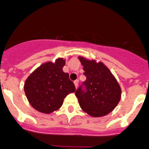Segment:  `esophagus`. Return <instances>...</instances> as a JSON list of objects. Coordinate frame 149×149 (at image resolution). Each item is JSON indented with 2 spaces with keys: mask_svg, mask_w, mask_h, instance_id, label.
<instances>
[{
  "mask_svg": "<svg viewBox=\"0 0 149 149\" xmlns=\"http://www.w3.org/2000/svg\"><path fill=\"white\" fill-rule=\"evenodd\" d=\"M74 84H75V87H76V88H77L78 85H79V79L74 81Z\"/></svg>",
  "mask_w": 149,
  "mask_h": 149,
  "instance_id": "1",
  "label": "esophagus"
}]
</instances>
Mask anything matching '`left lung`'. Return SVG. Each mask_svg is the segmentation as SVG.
<instances>
[{"instance_id":"1","label":"left lung","mask_w":149,"mask_h":149,"mask_svg":"<svg viewBox=\"0 0 149 149\" xmlns=\"http://www.w3.org/2000/svg\"><path fill=\"white\" fill-rule=\"evenodd\" d=\"M86 80L76 91L81 109L91 116H103L113 111L121 98V88L114 76L102 62L79 57Z\"/></svg>"}]
</instances>
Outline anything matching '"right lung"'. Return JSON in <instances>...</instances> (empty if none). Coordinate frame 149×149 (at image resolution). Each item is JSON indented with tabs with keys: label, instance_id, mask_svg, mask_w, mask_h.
<instances>
[{
	"label": "right lung",
	"instance_id": "add662e5",
	"mask_svg": "<svg viewBox=\"0 0 149 149\" xmlns=\"http://www.w3.org/2000/svg\"><path fill=\"white\" fill-rule=\"evenodd\" d=\"M65 60L45 63L27 78L24 91L28 101L39 112L49 113L61 107L64 99L76 91L69 74L63 71Z\"/></svg>",
	"mask_w": 149,
	"mask_h": 149
}]
</instances>
